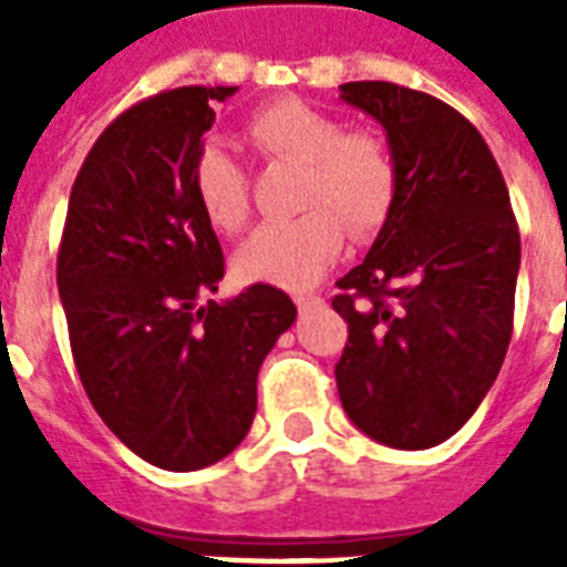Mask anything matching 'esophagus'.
Masks as SVG:
<instances>
[{
    "label": "esophagus",
    "instance_id": "34e87169",
    "mask_svg": "<svg viewBox=\"0 0 567 567\" xmlns=\"http://www.w3.org/2000/svg\"><path fill=\"white\" fill-rule=\"evenodd\" d=\"M293 302H297V309L300 311H309V309H318L320 302V297H315V293H297V297H293Z\"/></svg>",
    "mask_w": 567,
    "mask_h": 567
}]
</instances>
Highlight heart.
<instances>
[{"label": "heart", "mask_w": 567, "mask_h": 567, "mask_svg": "<svg viewBox=\"0 0 567 567\" xmlns=\"http://www.w3.org/2000/svg\"><path fill=\"white\" fill-rule=\"evenodd\" d=\"M249 141L276 162L300 164L293 205L302 214L265 223L235 256L244 282L306 288L344 244L382 226L396 196V164L388 144L368 128H344L302 100H276L247 120ZM196 203L217 231L235 235L249 214L247 176L220 144L199 146L190 167Z\"/></svg>", "instance_id": "obj_1"}]
</instances>
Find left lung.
Wrapping results in <instances>:
<instances>
[{"label":"left lung","mask_w":567,"mask_h":567,"mask_svg":"<svg viewBox=\"0 0 567 567\" xmlns=\"http://www.w3.org/2000/svg\"><path fill=\"white\" fill-rule=\"evenodd\" d=\"M341 100L385 128L396 196L371 252L338 279L347 417L379 444L426 450L483 403L512 338L520 235L492 150L447 102L391 82Z\"/></svg>","instance_id":"left-lung-1"}]
</instances>
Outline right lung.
Returning <instances> with one entry per match:
<instances>
[{
    "mask_svg": "<svg viewBox=\"0 0 567 567\" xmlns=\"http://www.w3.org/2000/svg\"><path fill=\"white\" fill-rule=\"evenodd\" d=\"M238 87H176L111 123L73 182L58 293L75 371L105 426L164 471H199L238 447L256 379L297 306L274 285L205 300L223 249L190 167L214 102Z\"/></svg>",
    "mask_w": 567,
    "mask_h": 567,
    "instance_id": "add662e5",
    "label": "right lung"
}]
</instances>
